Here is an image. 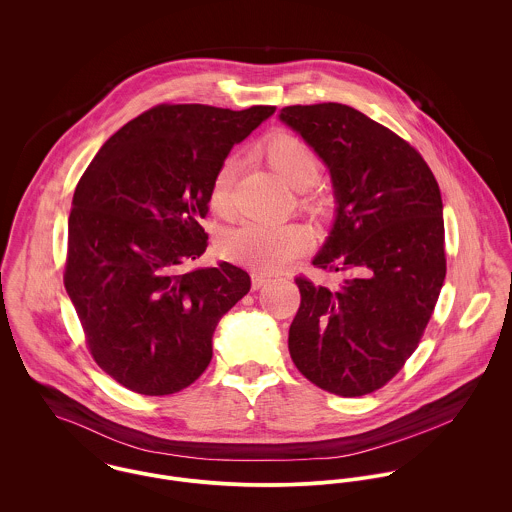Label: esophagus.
<instances>
[{"label":"esophagus","mask_w":512,"mask_h":512,"mask_svg":"<svg viewBox=\"0 0 512 512\" xmlns=\"http://www.w3.org/2000/svg\"><path fill=\"white\" fill-rule=\"evenodd\" d=\"M270 282V276L262 274V272H252V290H260Z\"/></svg>","instance_id":"1"}]
</instances>
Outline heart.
I'll return each mask as SVG.
<instances>
[{
	"mask_svg": "<svg viewBox=\"0 0 512 512\" xmlns=\"http://www.w3.org/2000/svg\"><path fill=\"white\" fill-rule=\"evenodd\" d=\"M260 155L276 171V175L293 189L311 187L321 173V157L303 138L288 130L268 134L260 146ZM236 163L232 157L220 161L209 187V203L215 215L222 219L232 215V181ZM305 205H317L315 195H305ZM313 242L311 230L301 222L266 224L244 222L242 226L226 232L220 240L224 258L238 264L274 272L288 266L293 258L303 254Z\"/></svg>",
	"mask_w": 512,
	"mask_h": 512,
	"instance_id": "1",
	"label": "heart"
}]
</instances>
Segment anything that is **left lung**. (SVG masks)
Here are the masks:
<instances>
[{"instance_id": "8db88e82", "label": "left lung", "mask_w": 512, "mask_h": 512, "mask_svg": "<svg viewBox=\"0 0 512 512\" xmlns=\"http://www.w3.org/2000/svg\"><path fill=\"white\" fill-rule=\"evenodd\" d=\"M280 118L327 163L339 203L313 266L349 274L333 290L295 278L290 355L315 386L365 396L406 365L438 303L447 270L438 181L416 147L351 106H286Z\"/></svg>"}]
</instances>
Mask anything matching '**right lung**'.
Here are the masks:
<instances>
[{
  "instance_id": "add662e5",
  "label": "right lung",
  "mask_w": 512,
  "mask_h": 512,
  "mask_svg": "<svg viewBox=\"0 0 512 512\" xmlns=\"http://www.w3.org/2000/svg\"><path fill=\"white\" fill-rule=\"evenodd\" d=\"M274 112L157 104L120 128L82 173L65 288L92 359L128 390L167 396L193 384L213 359L220 317L250 292L238 266H185L209 244L201 220L213 173Z\"/></svg>"
}]
</instances>
